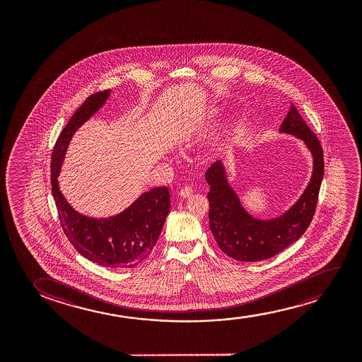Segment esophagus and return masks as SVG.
<instances>
[{"label": "esophagus", "instance_id": "esophagus-1", "mask_svg": "<svg viewBox=\"0 0 362 362\" xmlns=\"http://www.w3.org/2000/svg\"><path fill=\"white\" fill-rule=\"evenodd\" d=\"M193 193V188L192 187H189V185H185L183 188L180 189V192H179V195L180 197H183V198H188Z\"/></svg>", "mask_w": 362, "mask_h": 362}]
</instances>
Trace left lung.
Returning a JSON list of instances; mask_svg holds the SVG:
<instances>
[{
  "label": "left lung",
  "mask_w": 362,
  "mask_h": 362,
  "mask_svg": "<svg viewBox=\"0 0 362 362\" xmlns=\"http://www.w3.org/2000/svg\"><path fill=\"white\" fill-rule=\"evenodd\" d=\"M279 131L303 139L314 158L310 183L297 203L279 218L258 220L246 213L238 195L228 185L221 162L211 164L205 173V179L210 185V230L220 250L228 257L241 262H257L276 256L302 238L315 214L324 177V154L320 141L293 104Z\"/></svg>",
  "instance_id": "left-lung-1"
}]
</instances>
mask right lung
Listing matches in <instances>:
<instances>
[{
    "mask_svg": "<svg viewBox=\"0 0 362 362\" xmlns=\"http://www.w3.org/2000/svg\"><path fill=\"white\" fill-rule=\"evenodd\" d=\"M110 90L90 95L60 132L52 153V193L60 225L75 250L85 258L109 268H132L148 257L170 208L169 189L157 187L142 194L129 208L107 218H86L66 203L58 187L65 151L75 131L98 111Z\"/></svg>",
    "mask_w": 362,
    "mask_h": 362,
    "instance_id": "1",
    "label": "right lung"
}]
</instances>
